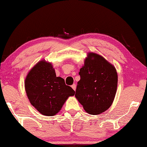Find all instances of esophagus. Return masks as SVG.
I'll return each instance as SVG.
<instances>
[{
    "label": "esophagus",
    "mask_w": 147,
    "mask_h": 147,
    "mask_svg": "<svg viewBox=\"0 0 147 147\" xmlns=\"http://www.w3.org/2000/svg\"><path fill=\"white\" fill-rule=\"evenodd\" d=\"M71 87H72V89H73V90H75V91L76 90V87H77V85H76L75 84H73V85H72V86H71Z\"/></svg>",
    "instance_id": "1"
}]
</instances>
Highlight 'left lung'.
Segmentation results:
<instances>
[{
	"mask_svg": "<svg viewBox=\"0 0 147 147\" xmlns=\"http://www.w3.org/2000/svg\"><path fill=\"white\" fill-rule=\"evenodd\" d=\"M75 97L90 115L109 109L114 100L118 76L115 66L101 55L89 53L79 72Z\"/></svg>",
	"mask_w": 147,
	"mask_h": 147,
	"instance_id": "obj_1",
	"label": "left lung"
}]
</instances>
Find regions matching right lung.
<instances>
[{
	"label": "right lung",
	"instance_id": "1",
	"mask_svg": "<svg viewBox=\"0 0 147 147\" xmlns=\"http://www.w3.org/2000/svg\"><path fill=\"white\" fill-rule=\"evenodd\" d=\"M25 90L30 102L40 114L56 115L69 96L75 95L64 79L56 77L51 63L41 60L30 70L25 79Z\"/></svg>",
	"mask_w": 147,
	"mask_h": 147
}]
</instances>
